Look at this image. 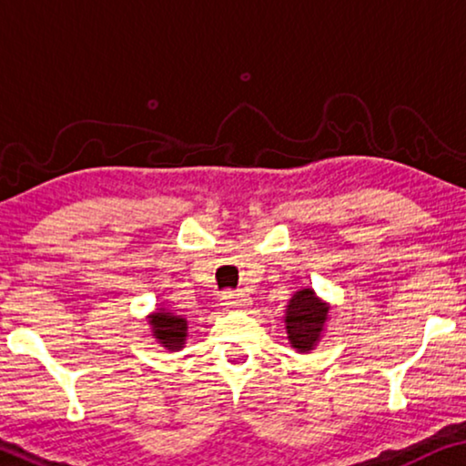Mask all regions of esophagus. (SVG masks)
Masks as SVG:
<instances>
[{"mask_svg":"<svg viewBox=\"0 0 466 466\" xmlns=\"http://www.w3.org/2000/svg\"><path fill=\"white\" fill-rule=\"evenodd\" d=\"M221 306H224L226 310H247V308L251 306V298L245 296V293H226Z\"/></svg>","mask_w":466,"mask_h":466,"instance_id":"esophagus-1","label":"esophagus"}]
</instances>
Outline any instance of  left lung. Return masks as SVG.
Segmentation results:
<instances>
[{
  "instance_id": "left-lung-1",
  "label": "left lung",
  "mask_w": 466,
  "mask_h": 466,
  "mask_svg": "<svg viewBox=\"0 0 466 466\" xmlns=\"http://www.w3.org/2000/svg\"><path fill=\"white\" fill-rule=\"evenodd\" d=\"M331 306L320 299L314 289L306 287L291 296L285 308V329L291 349L298 352H310L317 349L329 320Z\"/></svg>"
}]
</instances>
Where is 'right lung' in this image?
<instances>
[{
	"label": "right lung",
	"mask_w": 466,
	"mask_h": 466,
	"mask_svg": "<svg viewBox=\"0 0 466 466\" xmlns=\"http://www.w3.org/2000/svg\"><path fill=\"white\" fill-rule=\"evenodd\" d=\"M149 327L152 336L156 338L162 349L168 352H177L186 346L187 339V319L181 314H175L167 308H156V312L149 314Z\"/></svg>",
	"instance_id": "obj_1"
}]
</instances>
